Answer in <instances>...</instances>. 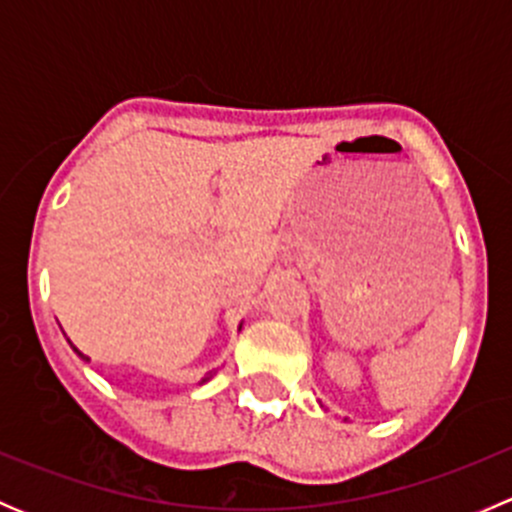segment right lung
<instances>
[{"mask_svg":"<svg viewBox=\"0 0 512 512\" xmlns=\"http://www.w3.org/2000/svg\"><path fill=\"white\" fill-rule=\"evenodd\" d=\"M74 352H79V349H76V347H74ZM79 354H81V352H79ZM81 356H84V354H81ZM210 376H213V371H210V374H205V379H203V381H200V384H205V381H208V379H210Z\"/></svg>","mask_w":512,"mask_h":512,"instance_id":"1","label":"right lung"}]
</instances>
